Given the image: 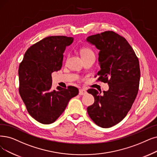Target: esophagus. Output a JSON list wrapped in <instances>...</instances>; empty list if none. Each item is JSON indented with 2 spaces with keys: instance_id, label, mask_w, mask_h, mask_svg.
I'll list each match as a JSON object with an SVG mask.
<instances>
[{
  "instance_id": "34e87169",
  "label": "esophagus",
  "mask_w": 157,
  "mask_h": 157,
  "mask_svg": "<svg viewBox=\"0 0 157 157\" xmlns=\"http://www.w3.org/2000/svg\"><path fill=\"white\" fill-rule=\"evenodd\" d=\"M86 93H87L86 90H85L84 89H80V90H79L78 94L80 95H85V94H86Z\"/></svg>"
}]
</instances>
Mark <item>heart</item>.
Segmentation results:
<instances>
[{"mask_svg": "<svg viewBox=\"0 0 157 157\" xmlns=\"http://www.w3.org/2000/svg\"><path fill=\"white\" fill-rule=\"evenodd\" d=\"M80 53L81 56H82V57H86V56H88L90 55H94L93 50L90 48H87V47L81 48Z\"/></svg>", "mask_w": 157, "mask_h": 157, "instance_id": "1", "label": "heart"}]
</instances>
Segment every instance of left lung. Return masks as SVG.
<instances>
[{"label":"left lung","instance_id":"obj_1","mask_svg":"<svg viewBox=\"0 0 157 157\" xmlns=\"http://www.w3.org/2000/svg\"><path fill=\"white\" fill-rule=\"evenodd\" d=\"M87 41L100 50V70L95 77L109 85L102 95L95 89L87 91L95 98L87 113L98 126L111 128L127 115L136 98L140 78L139 59L126 39L113 31L91 35Z\"/></svg>","mask_w":157,"mask_h":157}]
</instances>
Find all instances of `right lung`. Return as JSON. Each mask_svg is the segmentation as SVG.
Returning a JSON list of instances; mask_svg holds the SVG:
<instances>
[{
    "label": "right lung",
    "instance_id": "1",
    "mask_svg": "<svg viewBox=\"0 0 157 157\" xmlns=\"http://www.w3.org/2000/svg\"><path fill=\"white\" fill-rule=\"evenodd\" d=\"M73 37L50 36L30 46L18 68L19 94L29 114L44 124L54 122L70 100L78 95L76 87L52 90V73L60 70L66 47Z\"/></svg>",
    "mask_w": 157,
    "mask_h": 157
}]
</instances>
